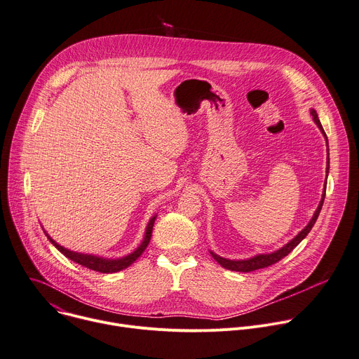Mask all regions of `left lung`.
Segmentation results:
<instances>
[{
	"mask_svg": "<svg viewBox=\"0 0 359 359\" xmlns=\"http://www.w3.org/2000/svg\"><path fill=\"white\" fill-rule=\"evenodd\" d=\"M311 114H312V118L315 121V124L318 126V128L322 132V135L325 136V139H327V135H325L323 128H322V124L318 118V114L316 111L312 109L311 110ZM327 144H328V139H327ZM330 173V149H328V166H327V176ZM327 184V183H325ZM323 201H325V187H323V193H322V199L312 216V219L309 220V223L304 227V229L293 238L292 241H289L285 246H282L280 249L272 252V253H260V255H256L253 257H249V259H241V260H232V259H226V257H222L219 255H216L215 252L210 250V255L213 256V259L216 260V262L223 266L224 269H229V271H235V272H252V271H256V269H262V268H268L276 262H279L280 259H283L286 255H289L293 249H295L305 238L306 235L311 232V229L313 227L319 213H320V209H322V205H323Z\"/></svg>",
	"mask_w": 359,
	"mask_h": 359,
	"instance_id": "obj_1",
	"label": "left lung"
}]
</instances>
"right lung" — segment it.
Returning a JSON list of instances; mask_svg holds the SVG:
<instances>
[{
  "label": "right lung",
  "mask_w": 359,
  "mask_h": 359,
  "mask_svg": "<svg viewBox=\"0 0 359 359\" xmlns=\"http://www.w3.org/2000/svg\"><path fill=\"white\" fill-rule=\"evenodd\" d=\"M156 216L154 215L147 226H146V232H144V238L142 241V243L139 245V248L136 250H133L132 253H128L123 257H117V259H109V257H102V256H95V255H88V253H79V252H74V250H70L67 248H62L61 245H58L54 239H51L48 236V233L44 231L46 236L48 238V241L64 255L66 257L72 259L73 262L81 265V266H86L91 271H95V272H102V273H114V272H118V271H123L126 268H128L130 265H132L135 260L144 252V249L147 248L149 242H150V238H151V231H153V224H154V220H156Z\"/></svg>",
  "instance_id": "right-lung-1"
}]
</instances>
